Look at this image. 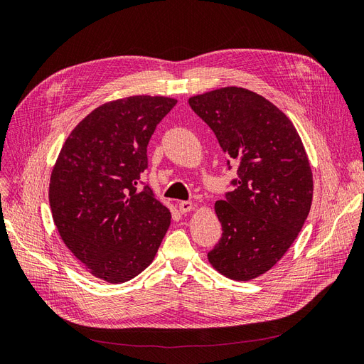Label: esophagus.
I'll use <instances>...</instances> for the list:
<instances>
[{
  "instance_id": "obj_1",
  "label": "esophagus",
  "mask_w": 364,
  "mask_h": 364,
  "mask_svg": "<svg viewBox=\"0 0 364 364\" xmlns=\"http://www.w3.org/2000/svg\"><path fill=\"white\" fill-rule=\"evenodd\" d=\"M178 206H179V211H181L182 214H186V213L193 211V208H194V205H193L191 202H186V200L179 202V203H178Z\"/></svg>"
}]
</instances>
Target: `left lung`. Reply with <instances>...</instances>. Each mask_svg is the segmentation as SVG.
Masks as SVG:
<instances>
[{"label": "left lung", "mask_w": 364, "mask_h": 364, "mask_svg": "<svg viewBox=\"0 0 364 364\" xmlns=\"http://www.w3.org/2000/svg\"><path fill=\"white\" fill-rule=\"evenodd\" d=\"M188 103L238 167L235 190L214 205L223 234L209 264L229 279H255L284 257L310 213L313 173L302 139L287 115L245 87Z\"/></svg>", "instance_id": "8db88e82"}]
</instances>
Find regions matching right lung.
Returning a JSON list of instances; mask_svg holds the SVG:
<instances>
[{"label":"right lung","instance_id":"1","mask_svg":"<svg viewBox=\"0 0 364 364\" xmlns=\"http://www.w3.org/2000/svg\"><path fill=\"white\" fill-rule=\"evenodd\" d=\"M176 98L132 95L95 107L54 164L48 199L62 241L92 277L111 284L147 269L171 223L149 186L147 146Z\"/></svg>","mask_w":364,"mask_h":364}]
</instances>
